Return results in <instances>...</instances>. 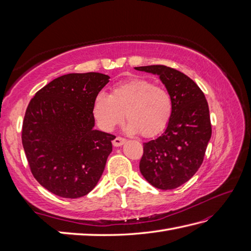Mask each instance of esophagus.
<instances>
[{"instance_id": "obj_1", "label": "esophagus", "mask_w": 251, "mask_h": 251, "mask_svg": "<svg viewBox=\"0 0 251 251\" xmlns=\"http://www.w3.org/2000/svg\"><path fill=\"white\" fill-rule=\"evenodd\" d=\"M125 142H126V139H124V138H122V137H116L115 139L112 141V143H113L114 147H121V146L124 145Z\"/></svg>"}]
</instances>
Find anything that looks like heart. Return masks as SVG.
I'll return each instance as SVG.
<instances>
[{"mask_svg":"<svg viewBox=\"0 0 251 251\" xmlns=\"http://www.w3.org/2000/svg\"><path fill=\"white\" fill-rule=\"evenodd\" d=\"M127 130L143 137H154L166 128L173 114V99L166 88L146 78L134 77L113 86L110 95L95 97L93 114L104 131L113 130L124 119Z\"/></svg>","mask_w":251,"mask_h":251,"instance_id":"1","label":"heart"}]
</instances>
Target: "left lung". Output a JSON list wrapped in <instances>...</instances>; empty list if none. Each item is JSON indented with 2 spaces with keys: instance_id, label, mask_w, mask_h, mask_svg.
I'll list each match as a JSON object with an SVG mask.
<instances>
[{
  "instance_id": "left-lung-1",
  "label": "left lung",
  "mask_w": 251,
  "mask_h": 251,
  "mask_svg": "<svg viewBox=\"0 0 251 251\" xmlns=\"http://www.w3.org/2000/svg\"><path fill=\"white\" fill-rule=\"evenodd\" d=\"M156 74L173 99V114L163 134L143 143L139 168L149 183L173 190L199 170L211 137L209 108L204 93L184 73L166 66L136 67Z\"/></svg>"
}]
</instances>
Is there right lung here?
<instances>
[{
  "label": "right lung",
  "mask_w": 251,
  "mask_h": 251,
  "mask_svg": "<svg viewBox=\"0 0 251 251\" xmlns=\"http://www.w3.org/2000/svg\"><path fill=\"white\" fill-rule=\"evenodd\" d=\"M109 78L97 72L66 74L40 89L26 108L25 156L37 182L55 195H86L103 173L115 136L94 129L93 104Z\"/></svg>",
  "instance_id": "1"
}]
</instances>
